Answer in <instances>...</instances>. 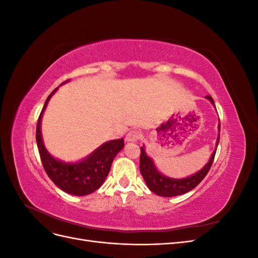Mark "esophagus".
<instances>
[{
    "mask_svg": "<svg viewBox=\"0 0 258 258\" xmlns=\"http://www.w3.org/2000/svg\"><path fill=\"white\" fill-rule=\"evenodd\" d=\"M141 138V135H140V132L137 130H132L130 132H128L127 136H126V141L127 142H137L138 140Z\"/></svg>",
    "mask_w": 258,
    "mask_h": 258,
    "instance_id": "34e87169",
    "label": "esophagus"
}]
</instances>
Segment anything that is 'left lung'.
<instances>
[{
  "label": "left lung",
  "instance_id": "left-lung-1",
  "mask_svg": "<svg viewBox=\"0 0 258 258\" xmlns=\"http://www.w3.org/2000/svg\"><path fill=\"white\" fill-rule=\"evenodd\" d=\"M206 99H208L215 107L212 97L207 96ZM217 129H218V136L215 143V150L213 151L212 154H211L209 161L199 171H197L196 173H194L189 176L182 177V178H174V177H170L162 174L157 169V167H156L153 158H151L150 156L147 155L145 151V145H143L141 147V156H140V172H141L150 190L161 197H175L194 189L195 187H196L202 179L205 178V176L209 172L211 166H212V162L214 160V156L216 153V148H217L218 142H220V130H221L220 122H218Z\"/></svg>",
  "mask_w": 258,
  "mask_h": 258
}]
</instances>
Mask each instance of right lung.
Masks as SVG:
<instances>
[{"label":"right lung","instance_id":"right-lung-1","mask_svg":"<svg viewBox=\"0 0 258 258\" xmlns=\"http://www.w3.org/2000/svg\"><path fill=\"white\" fill-rule=\"evenodd\" d=\"M68 82L69 81L63 82L61 85ZM58 88L59 87L54 89L46 99L41 115L38 117L36 126V143L38 152H40L41 160L46 173L54 185H57L61 190L74 195V196H86V195L99 189L104 183L111 170L114 158L124 146L123 139L107 141L96 148L88 156H86L85 158L77 161L67 162L53 157L45 147L41 124L43 114L47 107L49 100Z\"/></svg>","mask_w":258,"mask_h":258}]
</instances>
